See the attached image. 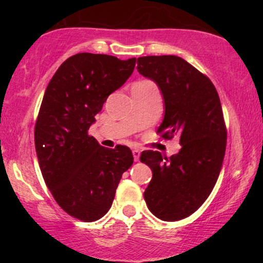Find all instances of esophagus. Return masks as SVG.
Instances as JSON below:
<instances>
[{
  "label": "esophagus",
  "instance_id": "esophagus-1",
  "mask_svg": "<svg viewBox=\"0 0 263 263\" xmlns=\"http://www.w3.org/2000/svg\"><path fill=\"white\" fill-rule=\"evenodd\" d=\"M133 157H134L135 161H139L140 159V151L139 149H133Z\"/></svg>",
  "mask_w": 263,
  "mask_h": 263
}]
</instances>
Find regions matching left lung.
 <instances>
[{"label":"left lung","mask_w":263,"mask_h":263,"mask_svg":"<svg viewBox=\"0 0 263 263\" xmlns=\"http://www.w3.org/2000/svg\"><path fill=\"white\" fill-rule=\"evenodd\" d=\"M136 68L164 98L157 133L164 139L178 135L182 146L170 158L158 151L141 153L153 174L143 197L157 218L177 221L199 210L220 174L228 138L220 99L210 79L178 56L139 57Z\"/></svg>","instance_id":"8db88e82"}]
</instances>
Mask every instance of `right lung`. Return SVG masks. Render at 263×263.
Masks as SVG:
<instances>
[{
    "label": "right lung",
    "instance_id": "right-lung-1",
    "mask_svg": "<svg viewBox=\"0 0 263 263\" xmlns=\"http://www.w3.org/2000/svg\"><path fill=\"white\" fill-rule=\"evenodd\" d=\"M135 61L77 53L61 64L43 97L34 127L39 167L56 202L79 220L96 221L107 213L134 161L129 147L105 148L88 129L107 97L130 77Z\"/></svg>",
    "mask_w": 263,
    "mask_h": 263
}]
</instances>
